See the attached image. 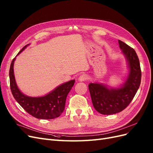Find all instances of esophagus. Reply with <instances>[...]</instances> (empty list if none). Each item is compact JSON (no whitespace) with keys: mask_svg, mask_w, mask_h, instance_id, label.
Wrapping results in <instances>:
<instances>
[{"mask_svg":"<svg viewBox=\"0 0 153 153\" xmlns=\"http://www.w3.org/2000/svg\"><path fill=\"white\" fill-rule=\"evenodd\" d=\"M87 78H88V76L86 74H82V75H81L79 76V78H78V80H79L80 82L85 81L86 80H87Z\"/></svg>","mask_w":153,"mask_h":153,"instance_id":"1","label":"esophagus"}]
</instances>
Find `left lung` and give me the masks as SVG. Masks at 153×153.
Segmentation results:
<instances>
[{"label": "left lung", "mask_w": 153, "mask_h": 153, "mask_svg": "<svg viewBox=\"0 0 153 153\" xmlns=\"http://www.w3.org/2000/svg\"><path fill=\"white\" fill-rule=\"evenodd\" d=\"M118 41L128 64L126 80L118 87L99 82L89 84L92 105L96 111L103 115L117 114L126 108L136 94L141 82L140 62L135 50L123 41Z\"/></svg>", "instance_id": "obj_1"}]
</instances>
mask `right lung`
<instances>
[{
    "mask_svg": "<svg viewBox=\"0 0 153 153\" xmlns=\"http://www.w3.org/2000/svg\"><path fill=\"white\" fill-rule=\"evenodd\" d=\"M29 45H25L16 56ZM16 57L13 59L10 66V80L11 91L16 101L27 113L36 118L52 119L59 117L64 110L67 96L75 84V80H71L61 84L43 96H27L22 93L16 84L14 74V63Z\"/></svg>",
    "mask_w": 153,
    "mask_h": 153,
    "instance_id": "obj_1",
    "label": "right lung"
}]
</instances>
